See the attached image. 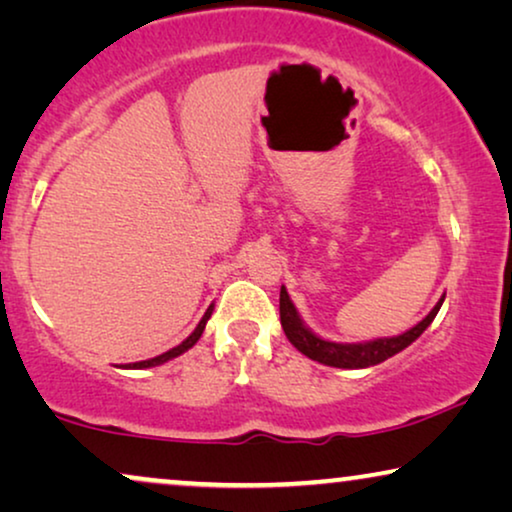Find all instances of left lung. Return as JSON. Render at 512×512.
Returning <instances> with one entry per match:
<instances>
[{
    "label": "left lung",
    "mask_w": 512,
    "mask_h": 512,
    "mask_svg": "<svg viewBox=\"0 0 512 512\" xmlns=\"http://www.w3.org/2000/svg\"><path fill=\"white\" fill-rule=\"evenodd\" d=\"M445 296L438 300L436 307L426 314V317L419 321L415 328L405 331L403 335H396V338H380V340H370V342H359V345H342V342H331V340H321L319 335H314L310 328L303 324V319L298 317L296 307H293L289 293L282 286L279 291V319H282V328L286 333V338L293 347L298 349L300 354H305L307 359L324 363V366H333V368H368V366H377V363L387 361L389 356H394L398 352H403L405 347L412 345L419 335H422L436 314L443 305Z\"/></svg>",
    "instance_id": "obj_1"
}]
</instances>
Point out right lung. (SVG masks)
<instances>
[{
	"label": "right lung",
	"instance_id": "add662e5",
	"mask_svg": "<svg viewBox=\"0 0 512 512\" xmlns=\"http://www.w3.org/2000/svg\"><path fill=\"white\" fill-rule=\"evenodd\" d=\"M212 310H214V305H209L207 307V312H205V317L200 319V324L195 326V331L188 335V338L181 342V345H177V347H172L170 352H165V354H160V356H153V359H149V361H137V363H128V366L125 368H151V366H160V363H165V361H170V359H174V356H179V354H184V352H188V349H191L195 342L200 340V335H202V331H205V324H207V319L212 317Z\"/></svg>",
	"mask_w": 512,
	"mask_h": 512
}]
</instances>
